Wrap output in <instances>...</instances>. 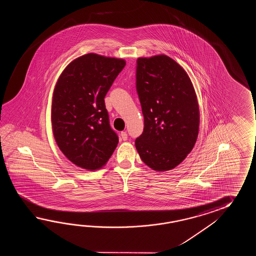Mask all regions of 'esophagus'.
Here are the masks:
<instances>
[{
  "mask_svg": "<svg viewBox=\"0 0 256 256\" xmlns=\"http://www.w3.org/2000/svg\"><path fill=\"white\" fill-rule=\"evenodd\" d=\"M120 137H122V139L124 141H126V140L128 139V134H127L126 132H120Z\"/></svg>",
  "mask_w": 256,
  "mask_h": 256,
  "instance_id": "1",
  "label": "esophagus"
}]
</instances>
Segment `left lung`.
Instances as JSON below:
<instances>
[{"label":"left lung","mask_w":256,"mask_h":256,"mask_svg":"<svg viewBox=\"0 0 256 256\" xmlns=\"http://www.w3.org/2000/svg\"><path fill=\"white\" fill-rule=\"evenodd\" d=\"M136 90L144 120L136 147L156 171L178 166L196 144L200 110L184 68L166 54L136 61Z\"/></svg>","instance_id":"8db88e82"}]
</instances>
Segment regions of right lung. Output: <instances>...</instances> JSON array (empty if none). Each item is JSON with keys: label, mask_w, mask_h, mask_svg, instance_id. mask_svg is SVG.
I'll return each mask as SVG.
<instances>
[{"label": "right lung", "mask_w": 256, "mask_h": 256, "mask_svg": "<svg viewBox=\"0 0 256 256\" xmlns=\"http://www.w3.org/2000/svg\"><path fill=\"white\" fill-rule=\"evenodd\" d=\"M124 66V60L84 54L70 63L56 82L51 114L54 140L80 168H102L118 144L104 98Z\"/></svg>", "instance_id": "obj_1"}]
</instances>
